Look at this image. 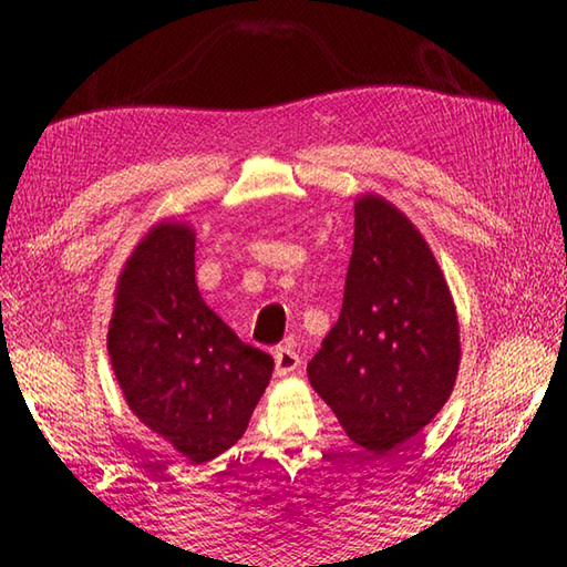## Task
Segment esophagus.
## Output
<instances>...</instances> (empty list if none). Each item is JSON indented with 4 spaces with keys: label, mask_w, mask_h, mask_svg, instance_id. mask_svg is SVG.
Returning <instances> with one entry per match:
<instances>
[{
    "label": "esophagus",
    "mask_w": 567,
    "mask_h": 567,
    "mask_svg": "<svg viewBox=\"0 0 567 567\" xmlns=\"http://www.w3.org/2000/svg\"><path fill=\"white\" fill-rule=\"evenodd\" d=\"M299 368H302V360H299V355H297L292 346L277 348V351H275V372H277V375H280V378L295 375V372H299Z\"/></svg>",
    "instance_id": "1"
}]
</instances>
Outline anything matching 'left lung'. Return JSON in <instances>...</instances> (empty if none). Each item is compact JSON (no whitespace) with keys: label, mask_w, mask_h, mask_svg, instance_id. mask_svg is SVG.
I'll list each match as a JSON object with an SVG mask.
<instances>
[{"label":"left lung","mask_w":567,"mask_h":567,"mask_svg":"<svg viewBox=\"0 0 567 567\" xmlns=\"http://www.w3.org/2000/svg\"><path fill=\"white\" fill-rule=\"evenodd\" d=\"M457 365L461 327L429 244L392 202L360 195L341 317L309 360L311 388L348 439L382 455L431 424Z\"/></svg>","instance_id":"1"}]
</instances>
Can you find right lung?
<instances>
[{"mask_svg": "<svg viewBox=\"0 0 567 567\" xmlns=\"http://www.w3.org/2000/svg\"><path fill=\"white\" fill-rule=\"evenodd\" d=\"M195 236L163 219L138 240L118 275L106 351L131 412L199 465L244 436L272 358L204 305Z\"/></svg>", "mask_w": 567, "mask_h": 567, "instance_id": "add662e5", "label": "right lung"}]
</instances>
